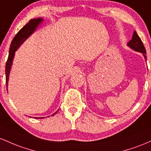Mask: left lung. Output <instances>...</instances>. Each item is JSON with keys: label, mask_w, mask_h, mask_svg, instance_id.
Masks as SVG:
<instances>
[{"label": "left lung", "mask_w": 151, "mask_h": 151, "mask_svg": "<svg viewBox=\"0 0 151 151\" xmlns=\"http://www.w3.org/2000/svg\"><path fill=\"white\" fill-rule=\"evenodd\" d=\"M128 46L130 47L131 48H133V50L143 53L145 59L147 58L146 55H145V54H146V50H145V47H144L143 42H142L141 39L140 38V37L138 36V35L137 34V33L135 31L133 32V38H132L131 40L128 42Z\"/></svg>", "instance_id": "1"}]
</instances>
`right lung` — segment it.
Returning a JSON list of instances; mask_svg holds the SVG:
<instances>
[{"mask_svg": "<svg viewBox=\"0 0 151 151\" xmlns=\"http://www.w3.org/2000/svg\"><path fill=\"white\" fill-rule=\"evenodd\" d=\"M42 21V18H37V19H32L29 21L26 25H24L23 28H21L19 31L18 32V33L15 35V37L13 38V40H12L11 44V48H10L9 50V55H8V60L6 61V88H7L8 86V77H9V73H10V70H11L12 62H13V57H14L15 52L17 49L18 48V47L21 45L22 43L29 37L30 34L33 33V32L34 31L36 27L38 26V25L40 22ZM55 113L53 115H55Z\"/></svg>", "mask_w": 151, "mask_h": 151, "instance_id": "obj_1", "label": "right lung"}]
</instances>
